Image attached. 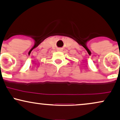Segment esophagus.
I'll use <instances>...</instances> for the list:
<instances>
[{
	"mask_svg": "<svg viewBox=\"0 0 120 120\" xmlns=\"http://www.w3.org/2000/svg\"><path fill=\"white\" fill-rule=\"evenodd\" d=\"M58 50H59V51H60V49H58Z\"/></svg>",
	"mask_w": 120,
	"mask_h": 120,
	"instance_id": "1",
	"label": "esophagus"
}]
</instances>
